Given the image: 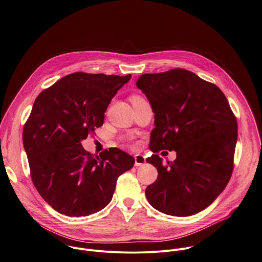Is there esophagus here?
Here are the masks:
<instances>
[{"label": "esophagus", "instance_id": "1", "mask_svg": "<svg viewBox=\"0 0 262 262\" xmlns=\"http://www.w3.org/2000/svg\"><path fill=\"white\" fill-rule=\"evenodd\" d=\"M134 159H135V166H141L146 163V160L142 155H136Z\"/></svg>", "mask_w": 262, "mask_h": 262}]
</instances>
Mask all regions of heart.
<instances>
[{"label":"heart","mask_w":262,"mask_h":262,"mask_svg":"<svg viewBox=\"0 0 262 262\" xmlns=\"http://www.w3.org/2000/svg\"><path fill=\"white\" fill-rule=\"evenodd\" d=\"M139 98H142V97L137 96V95H135V96H133V97H132V99H139Z\"/></svg>","instance_id":"b5f03b06"}]
</instances>
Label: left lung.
Returning a JSON list of instances; mask_svg holds the SVG:
<instances>
[{
	"mask_svg": "<svg viewBox=\"0 0 262 262\" xmlns=\"http://www.w3.org/2000/svg\"><path fill=\"white\" fill-rule=\"evenodd\" d=\"M136 86L155 114L150 149L176 151L168 166L158 155L146 159L158 170L146 199L167 215L196 214L223 191L232 173L237 125L227 99L217 86L182 69L142 75Z\"/></svg>",
	"mask_w": 262,
	"mask_h": 262,
	"instance_id": "left-lung-1",
	"label": "left lung"
}]
</instances>
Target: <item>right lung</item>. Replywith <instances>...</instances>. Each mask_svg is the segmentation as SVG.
<instances>
[{
	"label": "right lung",
	"instance_id": "add662e5",
	"mask_svg": "<svg viewBox=\"0 0 262 262\" xmlns=\"http://www.w3.org/2000/svg\"><path fill=\"white\" fill-rule=\"evenodd\" d=\"M130 79L74 73L35 100L24 146L34 185L57 212L80 217L102 210L113 199L118 177L133 167L134 158L117 147L93 157L81 143L103 125L113 97Z\"/></svg>",
	"mask_w": 262,
	"mask_h": 262
}]
</instances>
